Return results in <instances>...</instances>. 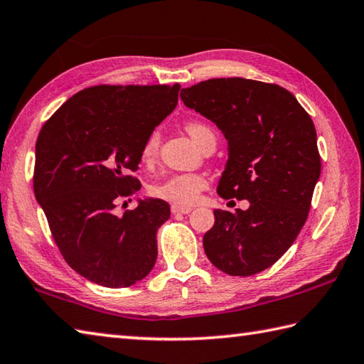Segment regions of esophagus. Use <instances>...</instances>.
Here are the masks:
<instances>
[{"instance_id":"esophagus-1","label":"esophagus","mask_w":364,"mask_h":364,"mask_svg":"<svg viewBox=\"0 0 364 364\" xmlns=\"http://www.w3.org/2000/svg\"><path fill=\"white\" fill-rule=\"evenodd\" d=\"M193 209L191 207H188V205H173L171 207V212L174 213V215H179V213H182V215H187V213H190Z\"/></svg>"}]
</instances>
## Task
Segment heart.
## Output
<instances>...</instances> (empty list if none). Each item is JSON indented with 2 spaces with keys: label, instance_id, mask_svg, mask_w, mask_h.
Segmentation results:
<instances>
[{
  "label": "heart",
  "instance_id": "1",
  "mask_svg": "<svg viewBox=\"0 0 364 364\" xmlns=\"http://www.w3.org/2000/svg\"><path fill=\"white\" fill-rule=\"evenodd\" d=\"M185 130H187L191 139L195 141L198 146L207 135H212L213 133L209 125L198 121L185 124ZM159 141L160 138L157 132H152L151 135L146 138L143 151H141V159H143V161L149 163L154 160L159 149ZM205 187L207 181L203 174L181 173L169 176L165 181L155 183L152 187V195L160 199H165L168 203H173L174 205H191L198 201L199 195H201V191Z\"/></svg>",
  "mask_w": 364,
  "mask_h": 364
}]
</instances>
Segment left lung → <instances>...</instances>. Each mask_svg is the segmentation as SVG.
Instances as JSON below:
<instances>
[{
    "instance_id": "1",
    "label": "left lung",
    "mask_w": 364,
    "mask_h": 364,
    "mask_svg": "<svg viewBox=\"0 0 364 364\" xmlns=\"http://www.w3.org/2000/svg\"><path fill=\"white\" fill-rule=\"evenodd\" d=\"M181 99L228 141L218 195L250 201L247 210H213L207 257L232 277L269 269L301 231L321 176L313 121L287 89L247 78L201 81Z\"/></svg>"
}]
</instances>
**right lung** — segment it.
<instances>
[{"label": "right lung", "instance_id": "obj_1", "mask_svg": "<svg viewBox=\"0 0 364 364\" xmlns=\"http://www.w3.org/2000/svg\"><path fill=\"white\" fill-rule=\"evenodd\" d=\"M181 85L94 86L73 95L43 124L36 143L34 195L59 251L95 284L121 289L149 275L168 203L138 198L116 215V199L141 188L146 138L171 114Z\"/></svg>", "mask_w": 364, "mask_h": 364}]
</instances>
